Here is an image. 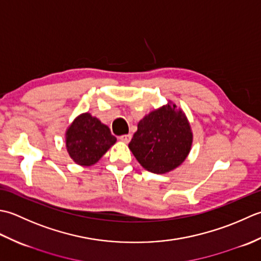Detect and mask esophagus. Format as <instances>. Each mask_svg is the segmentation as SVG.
Returning <instances> with one entry per match:
<instances>
[{
  "label": "esophagus",
  "mask_w": 261,
  "mask_h": 261,
  "mask_svg": "<svg viewBox=\"0 0 261 261\" xmlns=\"http://www.w3.org/2000/svg\"><path fill=\"white\" fill-rule=\"evenodd\" d=\"M130 138H132V135H130V134H125V135L119 136V140L125 142V143H128V142L130 141Z\"/></svg>",
  "instance_id": "1"
}]
</instances>
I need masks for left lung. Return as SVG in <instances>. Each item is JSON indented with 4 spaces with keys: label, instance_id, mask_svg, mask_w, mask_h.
<instances>
[{
    "label": "left lung",
    "instance_id": "8db88e82",
    "mask_svg": "<svg viewBox=\"0 0 261 261\" xmlns=\"http://www.w3.org/2000/svg\"><path fill=\"white\" fill-rule=\"evenodd\" d=\"M191 143L193 134L187 118L174 105L168 103L138 123L128 147L143 168L162 174L185 161Z\"/></svg>",
    "mask_w": 261,
    "mask_h": 261
}]
</instances>
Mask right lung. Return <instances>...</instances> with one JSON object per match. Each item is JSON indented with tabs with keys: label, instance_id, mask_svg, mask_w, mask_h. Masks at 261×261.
Masks as SVG:
<instances>
[{
	"label": "right lung",
	"instance_id": "right-lung-1",
	"mask_svg": "<svg viewBox=\"0 0 261 261\" xmlns=\"http://www.w3.org/2000/svg\"><path fill=\"white\" fill-rule=\"evenodd\" d=\"M115 143L109 127L88 113L79 116L66 133L68 154L81 166H92Z\"/></svg>",
	"mask_w": 261,
	"mask_h": 261
}]
</instances>
